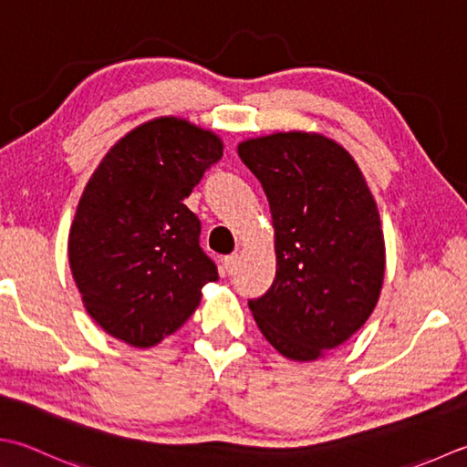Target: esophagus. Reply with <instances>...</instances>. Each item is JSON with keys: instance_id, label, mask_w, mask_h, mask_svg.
Masks as SVG:
<instances>
[{"instance_id": "esophagus-1", "label": "esophagus", "mask_w": 467, "mask_h": 467, "mask_svg": "<svg viewBox=\"0 0 467 467\" xmlns=\"http://www.w3.org/2000/svg\"><path fill=\"white\" fill-rule=\"evenodd\" d=\"M239 263H241V257H239V254H236V253H233V254H228V257H224L223 265H224L226 275H233V273L236 271V267H239Z\"/></svg>"}]
</instances>
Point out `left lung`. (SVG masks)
Wrapping results in <instances>:
<instances>
[{"instance_id":"obj_1","label":"left lung","mask_w":467,"mask_h":467,"mask_svg":"<svg viewBox=\"0 0 467 467\" xmlns=\"http://www.w3.org/2000/svg\"><path fill=\"white\" fill-rule=\"evenodd\" d=\"M267 194L277 271L249 299L279 354L309 362L344 344L370 317L385 279V236L360 168L319 133H273L239 143Z\"/></svg>"}]
</instances>
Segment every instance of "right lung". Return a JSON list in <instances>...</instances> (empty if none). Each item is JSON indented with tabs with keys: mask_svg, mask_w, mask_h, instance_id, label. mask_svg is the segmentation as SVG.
I'll use <instances>...</instances> for the list:
<instances>
[{
	"mask_svg": "<svg viewBox=\"0 0 467 467\" xmlns=\"http://www.w3.org/2000/svg\"><path fill=\"white\" fill-rule=\"evenodd\" d=\"M221 158V137L160 117L121 137L90 176L70 226L68 261L88 316L117 340L160 344L218 279L184 198Z\"/></svg>",
	"mask_w": 467,
	"mask_h": 467,
	"instance_id": "right-lung-1",
	"label": "right lung"
}]
</instances>
